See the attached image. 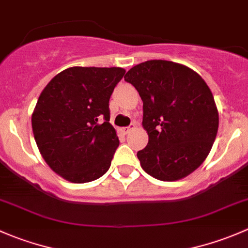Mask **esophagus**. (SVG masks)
Returning <instances> with one entry per match:
<instances>
[{"mask_svg": "<svg viewBox=\"0 0 248 248\" xmlns=\"http://www.w3.org/2000/svg\"><path fill=\"white\" fill-rule=\"evenodd\" d=\"M134 127H136V124H129L128 127H124V128H122L121 131L124 132V134H128L129 132L132 131V129H134Z\"/></svg>", "mask_w": 248, "mask_h": 248, "instance_id": "34e87169", "label": "esophagus"}]
</instances>
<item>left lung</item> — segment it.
<instances>
[{
  "mask_svg": "<svg viewBox=\"0 0 248 248\" xmlns=\"http://www.w3.org/2000/svg\"><path fill=\"white\" fill-rule=\"evenodd\" d=\"M142 101L149 142L138 151L140 166L161 181H176L196 170L211 150L218 111L206 82L184 64L150 60L129 69Z\"/></svg>",
  "mask_w": 248,
  "mask_h": 248,
  "instance_id": "left-lung-1",
  "label": "left lung"
}]
</instances>
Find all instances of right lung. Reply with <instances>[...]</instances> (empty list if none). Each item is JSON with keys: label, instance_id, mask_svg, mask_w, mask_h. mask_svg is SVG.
I'll return each instance as SVG.
<instances>
[{"label": "right lung", "instance_id": "obj_1", "mask_svg": "<svg viewBox=\"0 0 248 248\" xmlns=\"http://www.w3.org/2000/svg\"><path fill=\"white\" fill-rule=\"evenodd\" d=\"M124 68L71 67L44 87L32 114V129L47 166L74 184L106 174L119 146L110 124L109 99Z\"/></svg>", "mask_w": 248, "mask_h": 248}]
</instances>
